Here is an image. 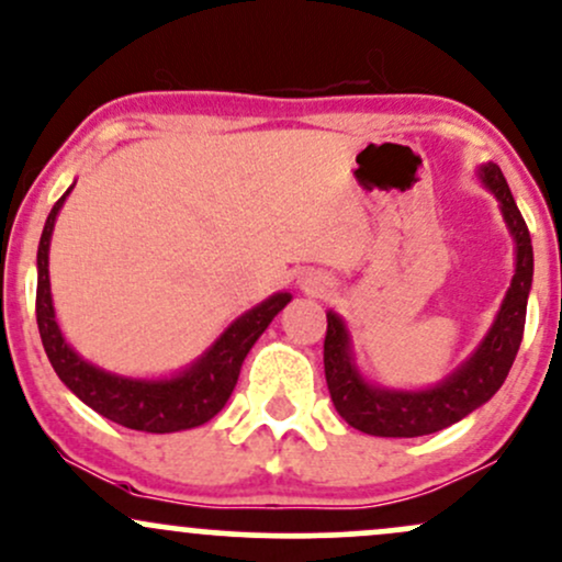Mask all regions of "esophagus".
I'll use <instances>...</instances> for the list:
<instances>
[{
  "instance_id": "esophagus-1",
  "label": "esophagus",
  "mask_w": 562,
  "mask_h": 562,
  "mask_svg": "<svg viewBox=\"0 0 562 562\" xmlns=\"http://www.w3.org/2000/svg\"><path fill=\"white\" fill-rule=\"evenodd\" d=\"M301 290H306V293H312V295H317V293H325V288H327V282H325V277H317V274H306V277H301Z\"/></svg>"
}]
</instances>
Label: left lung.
I'll return each instance as SVG.
<instances>
[{
	"mask_svg": "<svg viewBox=\"0 0 562 562\" xmlns=\"http://www.w3.org/2000/svg\"><path fill=\"white\" fill-rule=\"evenodd\" d=\"M479 179L499 203L509 237L515 243V274L502 299L499 312L475 351L460 367L428 389H385L370 383L357 367L351 333L333 308L327 312L325 378L338 415L370 436L415 438L460 423L470 412L486 404L505 383L524 340L528 293L533 282L531 235L515 205L507 179L496 164H483Z\"/></svg>",
	"mask_w": 562,
	"mask_h": 562,
	"instance_id": "8db88e82",
	"label": "left lung"
}]
</instances>
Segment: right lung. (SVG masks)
Here are the masks:
<instances>
[{
  "label": "right lung",
  "instance_id": "1",
  "mask_svg": "<svg viewBox=\"0 0 562 562\" xmlns=\"http://www.w3.org/2000/svg\"><path fill=\"white\" fill-rule=\"evenodd\" d=\"M74 187L76 182L49 211L36 254V325L49 364L83 404L124 428L145 430V434H177L209 423L229 402L248 351L293 295L274 293L256 303L254 308L232 319L195 362L171 375L128 378L102 370L87 362L66 340L57 325L53 290H49V243H53L57 214Z\"/></svg>",
  "mask_w": 562,
  "mask_h": 562
}]
</instances>
